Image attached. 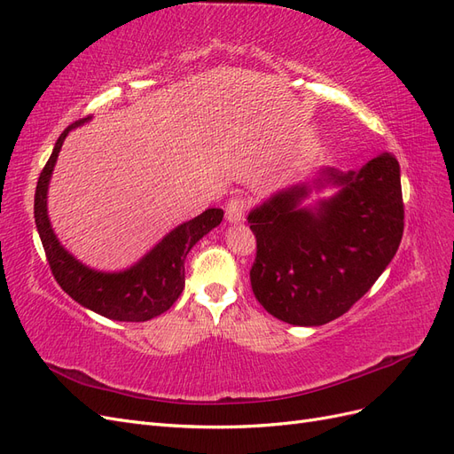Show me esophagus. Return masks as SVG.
Returning <instances> with one entry per match:
<instances>
[{"label":"esophagus","instance_id":"34e87169","mask_svg":"<svg viewBox=\"0 0 454 454\" xmlns=\"http://www.w3.org/2000/svg\"><path fill=\"white\" fill-rule=\"evenodd\" d=\"M248 199L244 195H235L231 197L229 202L225 204V217L229 223H240L246 219V214H248Z\"/></svg>","mask_w":454,"mask_h":454}]
</instances>
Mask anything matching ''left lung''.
<instances>
[{
    "instance_id": "1",
    "label": "left lung",
    "mask_w": 454,
    "mask_h": 454,
    "mask_svg": "<svg viewBox=\"0 0 454 454\" xmlns=\"http://www.w3.org/2000/svg\"><path fill=\"white\" fill-rule=\"evenodd\" d=\"M340 185L316 210H299L307 187L272 197L248 215L257 250L252 292L274 318L322 325L348 312L382 270L403 237L400 164L380 153L358 172L327 170Z\"/></svg>"
}]
</instances>
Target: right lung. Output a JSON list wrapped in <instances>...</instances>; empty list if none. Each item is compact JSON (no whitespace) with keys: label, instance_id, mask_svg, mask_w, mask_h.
<instances>
[{"label":"right lung","instance_id":"right-lung-1","mask_svg":"<svg viewBox=\"0 0 454 454\" xmlns=\"http://www.w3.org/2000/svg\"><path fill=\"white\" fill-rule=\"evenodd\" d=\"M83 121L85 119L72 122L60 134L47 164L39 174L34 199V217L39 239L54 280L79 305L112 320L145 322L167 312L180 297L185 284V257L206 232L222 223L223 210L208 208L191 222L176 227L138 265L125 272L109 274L81 265L62 248L51 229L47 217V187L64 138Z\"/></svg>","mask_w":454,"mask_h":454}]
</instances>
